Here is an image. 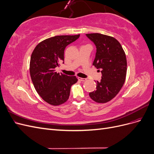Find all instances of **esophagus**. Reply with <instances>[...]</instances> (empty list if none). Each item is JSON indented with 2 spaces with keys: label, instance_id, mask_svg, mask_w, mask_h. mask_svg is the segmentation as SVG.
<instances>
[{
  "label": "esophagus",
  "instance_id": "obj_1",
  "mask_svg": "<svg viewBox=\"0 0 154 154\" xmlns=\"http://www.w3.org/2000/svg\"><path fill=\"white\" fill-rule=\"evenodd\" d=\"M78 80H80L81 82H85L87 80V79H85V78H80V77H78Z\"/></svg>",
  "mask_w": 154,
  "mask_h": 154
}]
</instances>
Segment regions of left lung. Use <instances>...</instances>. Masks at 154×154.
Segmentation results:
<instances>
[{
    "instance_id": "left-lung-1",
    "label": "left lung",
    "mask_w": 154,
    "mask_h": 154,
    "mask_svg": "<svg viewBox=\"0 0 154 154\" xmlns=\"http://www.w3.org/2000/svg\"><path fill=\"white\" fill-rule=\"evenodd\" d=\"M86 35L96 46L92 66L100 69L102 74L101 81L96 83V90L90 92L89 96L96 103H105L118 94L125 82L126 54L122 45L112 36L100 33Z\"/></svg>"
}]
</instances>
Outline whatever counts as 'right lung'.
I'll return each instance as SVG.
<instances>
[{"mask_svg": "<svg viewBox=\"0 0 154 154\" xmlns=\"http://www.w3.org/2000/svg\"><path fill=\"white\" fill-rule=\"evenodd\" d=\"M79 37L80 35L51 37L42 41L32 51L29 64L31 80L37 93L51 105L66 102L71 86L78 82L75 76L60 74L55 69L64 61L66 46Z\"/></svg>", "mask_w": 154, "mask_h": 154, "instance_id": "add662e5", "label": "right lung"}]
</instances>
